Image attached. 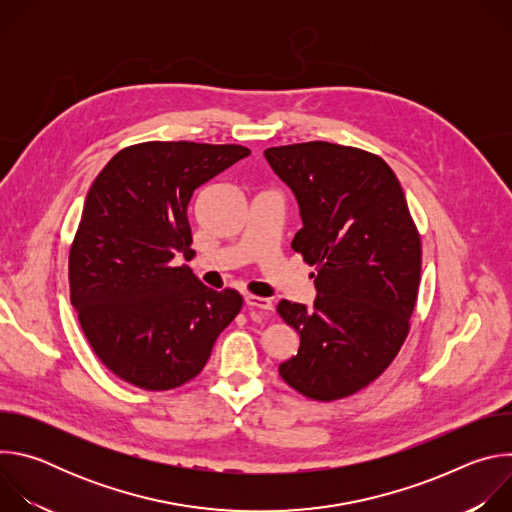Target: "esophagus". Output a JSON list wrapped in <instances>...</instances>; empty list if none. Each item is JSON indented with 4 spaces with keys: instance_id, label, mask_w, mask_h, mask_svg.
<instances>
[{
    "instance_id": "obj_1",
    "label": "esophagus",
    "mask_w": 512,
    "mask_h": 512,
    "mask_svg": "<svg viewBox=\"0 0 512 512\" xmlns=\"http://www.w3.org/2000/svg\"><path fill=\"white\" fill-rule=\"evenodd\" d=\"M245 304L251 310H261V312H271L273 304L269 298H261V296H245Z\"/></svg>"
}]
</instances>
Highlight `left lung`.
Returning a JSON list of instances; mask_svg holds the SVG:
<instances>
[{"label": "left lung", "instance_id": "obj_1", "mask_svg": "<svg viewBox=\"0 0 512 512\" xmlns=\"http://www.w3.org/2000/svg\"><path fill=\"white\" fill-rule=\"evenodd\" d=\"M296 194L304 227L291 241L316 285L314 310L281 300L300 334L281 379L314 401H336L385 373L409 334L421 279V239L385 160L348 145L308 141L265 150Z\"/></svg>", "mask_w": 512, "mask_h": 512}]
</instances>
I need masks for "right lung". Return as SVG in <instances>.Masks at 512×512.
Segmentation results:
<instances>
[{
    "label": "right lung",
    "instance_id": "obj_1",
    "mask_svg": "<svg viewBox=\"0 0 512 512\" xmlns=\"http://www.w3.org/2000/svg\"><path fill=\"white\" fill-rule=\"evenodd\" d=\"M249 154L233 143L145 141L95 178L68 255L70 302L99 360L129 385L188 383L241 312L239 291L206 287L174 257L194 253V190Z\"/></svg>",
    "mask_w": 512,
    "mask_h": 512
}]
</instances>
